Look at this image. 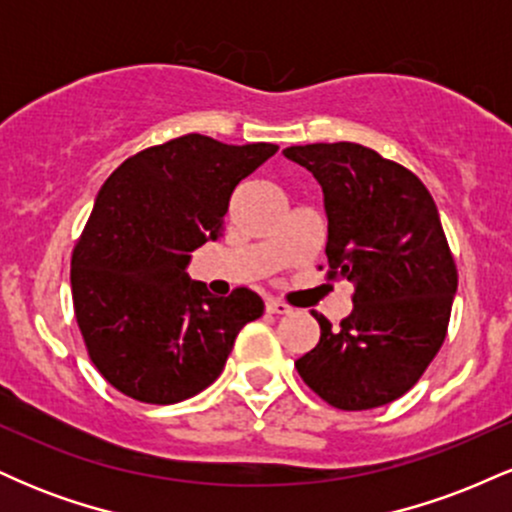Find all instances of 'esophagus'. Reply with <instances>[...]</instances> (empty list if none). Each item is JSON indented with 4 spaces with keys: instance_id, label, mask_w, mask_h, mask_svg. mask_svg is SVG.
Masks as SVG:
<instances>
[{
    "instance_id": "1",
    "label": "esophagus",
    "mask_w": 512,
    "mask_h": 512,
    "mask_svg": "<svg viewBox=\"0 0 512 512\" xmlns=\"http://www.w3.org/2000/svg\"><path fill=\"white\" fill-rule=\"evenodd\" d=\"M264 308H267V313H272V315H289L291 313V305L279 301V298H274V296L264 298Z\"/></svg>"
}]
</instances>
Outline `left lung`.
Here are the masks:
<instances>
[{"instance_id": "obj_1", "label": "left lung", "mask_w": 512, "mask_h": 512, "mask_svg": "<svg viewBox=\"0 0 512 512\" xmlns=\"http://www.w3.org/2000/svg\"><path fill=\"white\" fill-rule=\"evenodd\" d=\"M284 156L322 185L327 279L354 281V310L296 361L332 407L363 411L419 383L445 342L457 264L436 202L409 168L354 142L289 146ZM322 269V267H320Z\"/></svg>"}]
</instances>
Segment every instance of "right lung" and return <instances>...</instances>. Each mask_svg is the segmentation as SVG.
I'll return each mask as SVG.
<instances>
[{"instance_id": "1", "label": "right lung", "mask_w": 512, "mask_h": 512, "mask_svg": "<svg viewBox=\"0 0 512 512\" xmlns=\"http://www.w3.org/2000/svg\"><path fill=\"white\" fill-rule=\"evenodd\" d=\"M276 151L185 134L129 156L103 182L72 252V301L88 358L117 392L146 404L195 397L262 315L255 291L216 298L185 267L223 236L233 190Z\"/></svg>"}]
</instances>
